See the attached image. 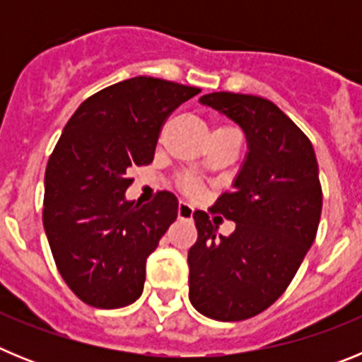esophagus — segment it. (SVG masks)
<instances>
[{"label":"esophagus","instance_id":"34e87169","mask_svg":"<svg viewBox=\"0 0 362 362\" xmlns=\"http://www.w3.org/2000/svg\"><path fill=\"white\" fill-rule=\"evenodd\" d=\"M194 216V206L188 204L187 201H179L177 204V217L179 219H192Z\"/></svg>","mask_w":362,"mask_h":362}]
</instances>
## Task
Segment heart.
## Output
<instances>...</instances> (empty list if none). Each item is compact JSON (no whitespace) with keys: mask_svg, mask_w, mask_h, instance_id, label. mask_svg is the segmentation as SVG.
Returning a JSON list of instances; mask_svg holds the SVG:
<instances>
[{"mask_svg":"<svg viewBox=\"0 0 362 362\" xmlns=\"http://www.w3.org/2000/svg\"><path fill=\"white\" fill-rule=\"evenodd\" d=\"M183 188L188 192V194H196V192H197V185L194 183L192 179H187V181H185Z\"/></svg>","mask_w":362,"mask_h":362,"instance_id":"heart-1","label":"heart"}]
</instances>
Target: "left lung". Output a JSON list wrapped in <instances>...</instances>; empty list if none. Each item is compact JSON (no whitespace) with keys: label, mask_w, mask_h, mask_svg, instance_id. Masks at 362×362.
Listing matches in <instances>:
<instances>
[{"label":"left lung","mask_w":362,"mask_h":362,"mask_svg":"<svg viewBox=\"0 0 362 362\" xmlns=\"http://www.w3.org/2000/svg\"><path fill=\"white\" fill-rule=\"evenodd\" d=\"M199 103L238 123L248 152L232 190L212 206L235 230L217 235L209 214L194 212L188 297L206 317L243 321L279 299L315 239L322 209L319 166L308 137L268 99L212 92Z\"/></svg>","instance_id":"1"}]
</instances>
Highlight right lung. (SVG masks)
Here are the masks:
<instances>
[{
  "mask_svg": "<svg viewBox=\"0 0 362 362\" xmlns=\"http://www.w3.org/2000/svg\"><path fill=\"white\" fill-rule=\"evenodd\" d=\"M199 92L137 76L85 99L65 124L45 172L43 226L57 270L86 305L123 308L143 293L146 259L177 217V197L129 201V174L152 163L166 117Z\"/></svg>",
  "mask_w": 362,
  "mask_h": 362,
  "instance_id": "1",
  "label": "right lung"
}]
</instances>
